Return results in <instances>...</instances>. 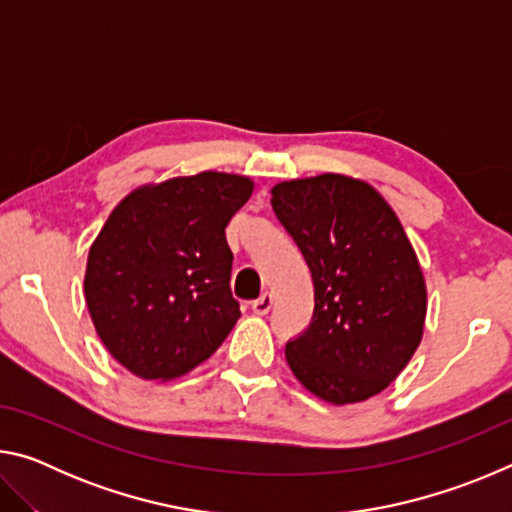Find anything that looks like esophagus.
<instances>
[{
	"label": "esophagus",
	"instance_id": "obj_1",
	"mask_svg": "<svg viewBox=\"0 0 512 512\" xmlns=\"http://www.w3.org/2000/svg\"><path fill=\"white\" fill-rule=\"evenodd\" d=\"M271 307H273V296H271V293H264L262 298H257L253 302V311H255L257 316H266L268 311H271Z\"/></svg>",
	"mask_w": 512,
	"mask_h": 512
}]
</instances>
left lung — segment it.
<instances>
[{"label":"left lung","instance_id":"obj_1","mask_svg":"<svg viewBox=\"0 0 512 512\" xmlns=\"http://www.w3.org/2000/svg\"><path fill=\"white\" fill-rule=\"evenodd\" d=\"M273 212L314 282V316L287 363L329 404L377 395L422 341L427 287L393 207L363 180L323 173L271 189Z\"/></svg>","mask_w":512,"mask_h":512}]
</instances>
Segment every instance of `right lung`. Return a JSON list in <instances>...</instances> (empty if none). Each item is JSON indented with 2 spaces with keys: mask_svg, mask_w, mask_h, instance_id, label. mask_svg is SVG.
I'll return each mask as SVG.
<instances>
[{
  "mask_svg": "<svg viewBox=\"0 0 512 512\" xmlns=\"http://www.w3.org/2000/svg\"><path fill=\"white\" fill-rule=\"evenodd\" d=\"M253 187L203 171L137 187L110 212L90 246L85 302L99 339L133 375H185L235 327L225 225Z\"/></svg>",
  "mask_w": 512,
  "mask_h": 512,
  "instance_id": "add662e5",
  "label": "right lung"
}]
</instances>
